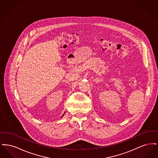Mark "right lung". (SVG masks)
<instances>
[{
	"label": "right lung",
	"instance_id": "1",
	"mask_svg": "<svg viewBox=\"0 0 158 158\" xmlns=\"http://www.w3.org/2000/svg\"><path fill=\"white\" fill-rule=\"evenodd\" d=\"M64 114H63V115H62V116H61V117H63V115H64Z\"/></svg>",
	"mask_w": 158,
	"mask_h": 158
}]
</instances>
